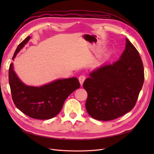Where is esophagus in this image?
I'll return each mask as SVG.
<instances>
[{
    "mask_svg": "<svg viewBox=\"0 0 154 154\" xmlns=\"http://www.w3.org/2000/svg\"><path fill=\"white\" fill-rule=\"evenodd\" d=\"M79 81H80V83L81 85H83V82H84L85 80V75H81L79 76Z\"/></svg>",
    "mask_w": 154,
    "mask_h": 154,
    "instance_id": "obj_1",
    "label": "esophagus"
}]
</instances>
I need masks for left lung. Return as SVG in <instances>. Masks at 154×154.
I'll return each instance as SVG.
<instances>
[{"mask_svg": "<svg viewBox=\"0 0 154 154\" xmlns=\"http://www.w3.org/2000/svg\"><path fill=\"white\" fill-rule=\"evenodd\" d=\"M83 87L87 92L86 110L100 121L115 119L136 105L144 80L139 53L127 38L120 58L104 64L89 74Z\"/></svg>", "mask_w": 154, "mask_h": 154, "instance_id": "left-lung-1", "label": "left lung"}]
</instances>
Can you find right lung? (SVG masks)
<instances>
[{
  "mask_svg": "<svg viewBox=\"0 0 154 154\" xmlns=\"http://www.w3.org/2000/svg\"><path fill=\"white\" fill-rule=\"evenodd\" d=\"M30 38L28 36L18 45L13 60ZM8 75L12 99L17 108L37 119L55 117L61 111L67 97L80 87L77 78L60 79L39 87L26 85L13 71V63L10 66Z\"/></svg>",
  "mask_w": 154,
  "mask_h": 154,
  "instance_id": "1",
  "label": "right lung"
}]
</instances>
